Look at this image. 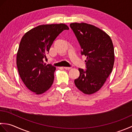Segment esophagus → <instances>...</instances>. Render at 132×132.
I'll list each match as a JSON object with an SVG mask.
<instances>
[{
  "label": "esophagus",
  "mask_w": 132,
  "mask_h": 132,
  "mask_svg": "<svg viewBox=\"0 0 132 132\" xmlns=\"http://www.w3.org/2000/svg\"><path fill=\"white\" fill-rule=\"evenodd\" d=\"M64 68L66 70H70L71 69V67H64Z\"/></svg>",
  "instance_id": "obj_1"
}]
</instances>
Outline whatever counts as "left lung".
I'll use <instances>...</instances> for the list:
<instances>
[{"instance_id":"left-lung-1","label":"left lung","mask_w":132,"mask_h":132,"mask_svg":"<svg viewBox=\"0 0 132 132\" xmlns=\"http://www.w3.org/2000/svg\"><path fill=\"white\" fill-rule=\"evenodd\" d=\"M70 26L80 44L81 54L87 57L86 69H79L80 75L75 85L84 94H92L102 88L112 70V41L105 32L92 25L74 23Z\"/></svg>"}]
</instances>
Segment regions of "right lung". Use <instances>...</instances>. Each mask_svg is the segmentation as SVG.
Masks as SVG:
<instances>
[{
	"label": "right lung",
	"mask_w": 132,
	"mask_h": 132,
	"mask_svg": "<svg viewBox=\"0 0 132 132\" xmlns=\"http://www.w3.org/2000/svg\"><path fill=\"white\" fill-rule=\"evenodd\" d=\"M69 29L64 24L41 25L30 29L22 37L16 57L20 77L24 85L36 94L44 93L54 81L55 67L46 64V58L56 37Z\"/></svg>",
	"instance_id": "obj_1"
}]
</instances>
